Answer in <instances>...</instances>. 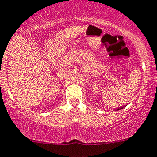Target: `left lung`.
Segmentation results:
<instances>
[{"label":"left lung","mask_w":157,"mask_h":157,"mask_svg":"<svg viewBox=\"0 0 157 157\" xmlns=\"http://www.w3.org/2000/svg\"><path fill=\"white\" fill-rule=\"evenodd\" d=\"M122 108H123V107H120V108L117 109V110H121V109H122Z\"/></svg>","instance_id":"1"}]
</instances>
